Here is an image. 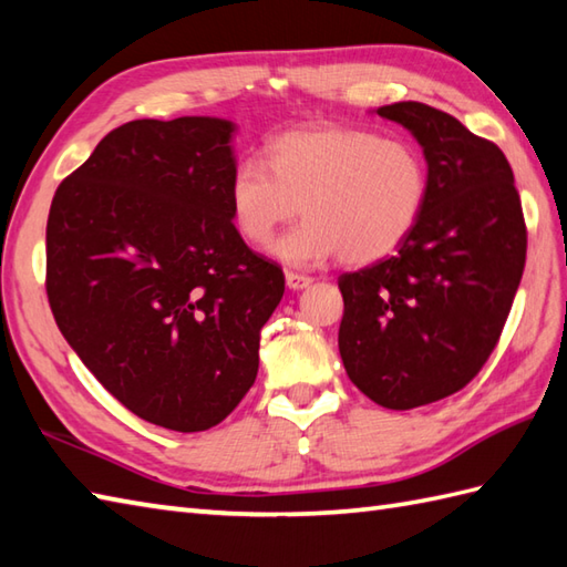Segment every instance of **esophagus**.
Wrapping results in <instances>:
<instances>
[{
  "instance_id": "esophagus-1",
  "label": "esophagus",
  "mask_w": 567,
  "mask_h": 567,
  "mask_svg": "<svg viewBox=\"0 0 567 567\" xmlns=\"http://www.w3.org/2000/svg\"><path fill=\"white\" fill-rule=\"evenodd\" d=\"M285 280H287V287H290V290H307V287H309L311 282H315L309 275H305V272H292V270L285 275Z\"/></svg>"
}]
</instances>
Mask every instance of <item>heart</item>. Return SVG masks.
<instances>
[{
    "mask_svg": "<svg viewBox=\"0 0 567 567\" xmlns=\"http://www.w3.org/2000/svg\"><path fill=\"white\" fill-rule=\"evenodd\" d=\"M426 199L429 167L412 141L348 126L285 131L268 141L265 163L244 158L228 179V214L250 246H268L297 212L305 216L272 248L297 268L392 256Z\"/></svg>",
    "mask_w": 567,
    "mask_h": 567,
    "instance_id": "b5f03b06",
    "label": "heart"
}]
</instances>
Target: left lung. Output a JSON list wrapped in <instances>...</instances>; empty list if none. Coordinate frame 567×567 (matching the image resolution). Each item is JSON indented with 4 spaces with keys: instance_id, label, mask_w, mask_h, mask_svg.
I'll list each match as a JSON object with an SVG mask.
<instances>
[{
    "instance_id": "obj_1",
    "label": "left lung",
    "mask_w": 567,
    "mask_h": 567,
    "mask_svg": "<svg viewBox=\"0 0 567 567\" xmlns=\"http://www.w3.org/2000/svg\"><path fill=\"white\" fill-rule=\"evenodd\" d=\"M424 148L429 199L392 258L343 272L339 351L372 402L414 409L473 380L519 290L526 224L504 153L421 102L380 106Z\"/></svg>"
}]
</instances>
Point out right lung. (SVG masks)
Here are the masks:
<instances>
[{"label":"right lung","instance_id":"1","mask_svg":"<svg viewBox=\"0 0 567 567\" xmlns=\"http://www.w3.org/2000/svg\"><path fill=\"white\" fill-rule=\"evenodd\" d=\"M234 124L136 118L58 185L45 292L60 333L128 412L207 431L258 375L285 275L228 214Z\"/></svg>","mask_w":567,"mask_h":567}]
</instances>
